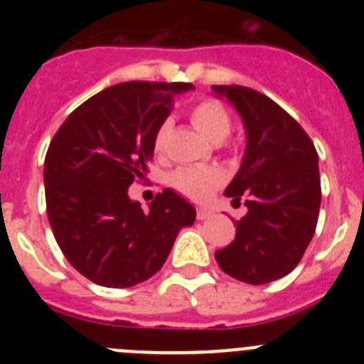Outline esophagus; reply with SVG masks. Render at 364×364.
Segmentation results:
<instances>
[{"instance_id": "1", "label": "esophagus", "mask_w": 364, "mask_h": 364, "mask_svg": "<svg viewBox=\"0 0 364 364\" xmlns=\"http://www.w3.org/2000/svg\"><path fill=\"white\" fill-rule=\"evenodd\" d=\"M210 217H213V211L205 210V208H198L197 210V218L198 220H208Z\"/></svg>"}]
</instances>
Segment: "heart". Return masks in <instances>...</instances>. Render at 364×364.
<instances>
[{"mask_svg":"<svg viewBox=\"0 0 364 364\" xmlns=\"http://www.w3.org/2000/svg\"><path fill=\"white\" fill-rule=\"evenodd\" d=\"M189 117H191L193 125L213 144H220L231 133L233 122H231L230 112L217 100L198 102L191 109ZM169 129H171L169 120H164L159 125V129L153 136V147L156 153H164V149H166ZM169 182L176 191H180L186 197L193 198V200H204L220 184L222 175L213 167H180L173 173Z\"/></svg>","mask_w":364,"mask_h":364,"instance_id":"obj_1","label":"heart"}]
</instances>
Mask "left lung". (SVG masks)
I'll return each instance as SVG.
<instances>
[{"label": "left lung", "instance_id": "8db88e82", "mask_svg": "<svg viewBox=\"0 0 364 364\" xmlns=\"http://www.w3.org/2000/svg\"><path fill=\"white\" fill-rule=\"evenodd\" d=\"M233 104L246 129V153L226 188L247 213L235 220L230 246L215 252L224 273L247 284L284 277L302 259L321 208L319 156L314 142L272 98L242 85H213Z\"/></svg>", "mask_w": 364, "mask_h": 364}]
</instances>
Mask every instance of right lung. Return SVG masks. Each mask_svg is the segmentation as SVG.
I'll list each match as a JSON object with an SVG mask.
<instances>
[{
  "label": "right lung",
  "instance_id": "right-lung-1",
  "mask_svg": "<svg viewBox=\"0 0 364 364\" xmlns=\"http://www.w3.org/2000/svg\"><path fill=\"white\" fill-rule=\"evenodd\" d=\"M191 83L124 82L70 112L50 140L43 182L54 239L73 268L107 288L159 272L195 208L164 189L144 211L127 191L147 171L153 136Z\"/></svg>",
  "mask_w": 364,
  "mask_h": 364
}]
</instances>
